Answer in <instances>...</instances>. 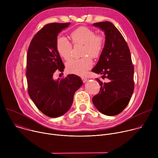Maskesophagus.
<instances>
[{
	"instance_id": "obj_1",
	"label": "esophagus",
	"mask_w": 158,
	"mask_h": 158,
	"mask_svg": "<svg viewBox=\"0 0 158 158\" xmlns=\"http://www.w3.org/2000/svg\"><path fill=\"white\" fill-rule=\"evenodd\" d=\"M81 79H82V81L84 82H86V81H87V78L86 77H84V76L81 77Z\"/></svg>"
}]
</instances>
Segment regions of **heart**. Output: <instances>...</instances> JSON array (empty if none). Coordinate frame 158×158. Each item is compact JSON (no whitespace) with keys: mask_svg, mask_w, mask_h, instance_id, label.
<instances>
[{"mask_svg":"<svg viewBox=\"0 0 158 158\" xmlns=\"http://www.w3.org/2000/svg\"><path fill=\"white\" fill-rule=\"evenodd\" d=\"M70 36L74 44H83L81 58L71 59L66 63L67 71L70 73L81 75L89 70L93 65V58L99 57L104 47V37L101 34H96L91 29L81 26L73 31ZM56 47L57 52L64 59H69L71 56L73 46L63 36L57 38Z\"/></svg>","mask_w":158,"mask_h":158,"instance_id":"heart-1","label":"heart"}]
</instances>
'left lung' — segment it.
Masks as SVG:
<instances>
[{
	"mask_svg": "<svg viewBox=\"0 0 158 158\" xmlns=\"http://www.w3.org/2000/svg\"><path fill=\"white\" fill-rule=\"evenodd\" d=\"M105 32L106 41L99 60L92 70L102 74L99 93L93 98L97 109L107 116L119 114L127 106L134 88V65L130 50L119 31L108 21L94 23Z\"/></svg>",
	"mask_w": 158,
	"mask_h": 158,
	"instance_id": "8db88e82",
	"label": "left lung"
}]
</instances>
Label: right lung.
Listing matches in <instances>:
<instances>
[{"label":"right lung","mask_w":158,"mask_h":158,"mask_svg":"<svg viewBox=\"0 0 158 158\" xmlns=\"http://www.w3.org/2000/svg\"><path fill=\"white\" fill-rule=\"evenodd\" d=\"M69 24L54 22L45 25L31 40L27 54L29 95L39 110L51 118L59 117L70 109L74 93L82 84L74 74L56 81L52 78L56 70L64 71L56 42L57 34Z\"/></svg>","instance_id":"right-lung-1"}]
</instances>
